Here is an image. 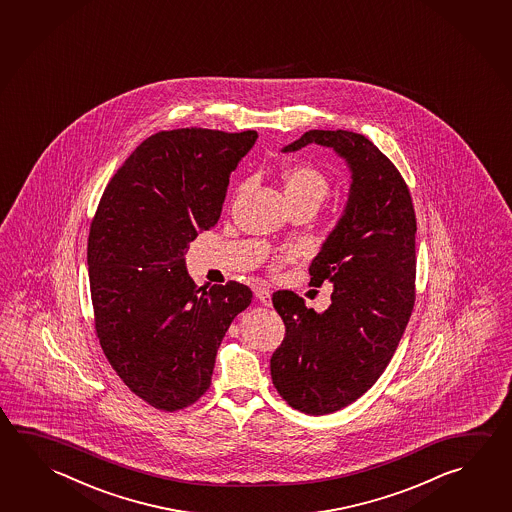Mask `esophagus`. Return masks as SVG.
Returning <instances> with one entry per match:
<instances>
[{
	"label": "esophagus",
	"instance_id": "obj_1",
	"mask_svg": "<svg viewBox=\"0 0 512 512\" xmlns=\"http://www.w3.org/2000/svg\"><path fill=\"white\" fill-rule=\"evenodd\" d=\"M253 293H255V296L259 298L262 304L271 305V291H269V287L257 286L253 289Z\"/></svg>",
	"mask_w": 512,
	"mask_h": 512
}]
</instances>
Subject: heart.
I'll return each instance as SVG.
<instances>
[{"label": "heart", "mask_w": 512, "mask_h": 512, "mask_svg": "<svg viewBox=\"0 0 512 512\" xmlns=\"http://www.w3.org/2000/svg\"><path fill=\"white\" fill-rule=\"evenodd\" d=\"M284 192L289 203H314L320 205L325 196L329 194V180L325 178L320 169L309 163H295L282 172ZM298 250L286 248L282 252L275 253L271 264L273 268L282 266L284 262L296 259Z\"/></svg>", "instance_id": "heart-1"}]
</instances>
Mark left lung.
Returning <instances> with one entry per match:
<instances>
[{"instance_id": "8db88e82", "label": "left lung", "mask_w": 512, "mask_h": 512, "mask_svg": "<svg viewBox=\"0 0 512 512\" xmlns=\"http://www.w3.org/2000/svg\"><path fill=\"white\" fill-rule=\"evenodd\" d=\"M332 147L352 172L349 201L309 266L311 284H334L323 313L293 291L273 293L286 336L271 379L307 415L338 412L376 383L394 356L415 304V210L401 172L368 138L313 129L282 151Z\"/></svg>"}]
</instances>
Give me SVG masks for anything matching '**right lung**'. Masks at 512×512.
Wrapping results in <instances>:
<instances>
[{"instance_id":"obj_1","label":"right lung","mask_w":512,"mask_h":512,"mask_svg":"<svg viewBox=\"0 0 512 512\" xmlns=\"http://www.w3.org/2000/svg\"><path fill=\"white\" fill-rule=\"evenodd\" d=\"M255 131H160L138 145L100 198L88 237L95 331L127 388L163 412L196 403L212 383L230 323L252 304L235 280L198 287L185 253L216 225L230 174Z\"/></svg>"}]
</instances>
